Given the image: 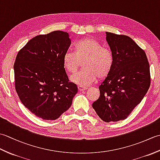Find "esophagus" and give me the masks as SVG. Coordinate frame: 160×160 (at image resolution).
Segmentation results:
<instances>
[{"label": "esophagus", "instance_id": "1", "mask_svg": "<svg viewBox=\"0 0 160 160\" xmlns=\"http://www.w3.org/2000/svg\"><path fill=\"white\" fill-rule=\"evenodd\" d=\"M88 89L87 87H82V86H78V90L80 91H85Z\"/></svg>", "mask_w": 160, "mask_h": 160}]
</instances>
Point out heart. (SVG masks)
<instances>
[{"instance_id":"b5f03b06","label":"heart","mask_w":160,"mask_h":160,"mask_svg":"<svg viewBox=\"0 0 160 160\" xmlns=\"http://www.w3.org/2000/svg\"><path fill=\"white\" fill-rule=\"evenodd\" d=\"M75 52H67L62 58L63 67L69 73L78 71L80 62L82 70L71 76V81L79 86H87L95 82L98 78L102 79L111 73L113 66V56L111 51L103 47L97 40L87 38L75 43Z\"/></svg>"}]
</instances>
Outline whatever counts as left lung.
<instances>
[{
	"instance_id": "obj_1",
	"label": "left lung",
	"mask_w": 160,
	"mask_h": 160,
	"mask_svg": "<svg viewBox=\"0 0 160 160\" xmlns=\"http://www.w3.org/2000/svg\"><path fill=\"white\" fill-rule=\"evenodd\" d=\"M106 40L113 66L100 85V96L92 107L103 121L118 122L127 118L147 93L150 67L144 51L130 37L106 32Z\"/></svg>"
}]
</instances>
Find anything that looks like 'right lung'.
Segmentation results:
<instances>
[{
    "instance_id": "1",
    "label": "right lung",
    "mask_w": 160,
    "mask_h": 160,
    "mask_svg": "<svg viewBox=\"0 0 160 160\" xmlns=\"http://www.w3.org/2000/svg\"><path fill=\"white\" fill-rule=\"evenodd\" d=\"M70 45L69 33L53 31L33 38L17 54L13 65L16 92L24 106L43 120L58 118L78 93L62 64Z\"/></svg>"
}]
</instances>
